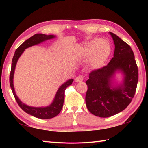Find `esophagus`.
<instances>
[{
    "mask_svg": "<svg viewBox=\"0 0 148 148\" xmlns=\"http://www.w3.org/2000/svg\"><path fill=\"white\" fill-rule=\"evenodd\" d=\"M84 80V77L82 76H79L76 77V78L75 79V81H76V82H81Z\"/></svg>",
    "mask_w": 148,
    "mask_h": 148,
    "instance_id": "esophagus-1",
    "label": "esophagus"
}]
</instances>
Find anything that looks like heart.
I'll list each match as a JSON object with an SVG mask.
<instances>
[{
    "instance_id": "heart-1",
    "label": "heart",
    "mask_w": 148,
    "mask_h": 148,
    "mask_svg": "<svg viewBox=\"0 0 148 148\" xmlns=\"http://www.w3.org/2000/svg\"><path fill=\"white\" fill-rule=\"evenodd\" d=\"M111 52V46L106 40L95 38L79 49V53L87 56V63L92 68H97L106 61Z\"/></svg>"
}]
</instances>
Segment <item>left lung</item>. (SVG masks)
I'll return each mask as SVG.
<instances>
[{
  "instance_id": "obj_1",
  "label": "left lung",
  "mask_w": 148,
  "mask_h": 148,
  "mask_svg": "<svg viewBox=\"0 0 148 148\" xmlns=\"http://www.w3.org/2000/svg\"><path fill=\"white\" fill-rule=\"evenodd\" d=\"M115 45L114 57L106 66L89 74L86 102L92 114L108 117L121 112L131 103L136 91L138 71L131 47L109 32ZM122 76L119 83L116 74Z\"/></svg>"
}]
</instances>
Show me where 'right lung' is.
Segmentation results:
<instances>
[{
  "label": "right lung",
  "instance_id": "right-lung-1",
  "mask_svg": "<svg viewBox=\"0 0 148 148\" xmlns=\"http://www.w3.org/2000/svg\"><path fill=\"white\" fill-rule=\"evenodd\" d=\"M55 38H56V36L53 34L46 35L39 33L33 35V36L31 37V38H29V39H27V40L25 41L16 50L12 61L11 72L10 74V84L12 91L14 95L15 99H16L17 104H19L20 108H21L23 111L25 112L27 114L31 115L32 116L40 119H51L53 118L54 117H56L60 113L64 103L65 89H66L67 87L72 84L74 79H68L59 87L56 95H55L53 101H52L51 103L48 105V106L34 107L29 106V105H27L23 103V102L19 99V97L17 96L16 91H15L14 86V76L15 69H16L17 61H18V59H19V57H21V55L23 54L25 49L28 48V47L33 46L34 45L41 44L45 41L48 40L53 39Z\"/></svg>",
  "mask_w": 148,
  "mask_h": 148
}]
</instances>
